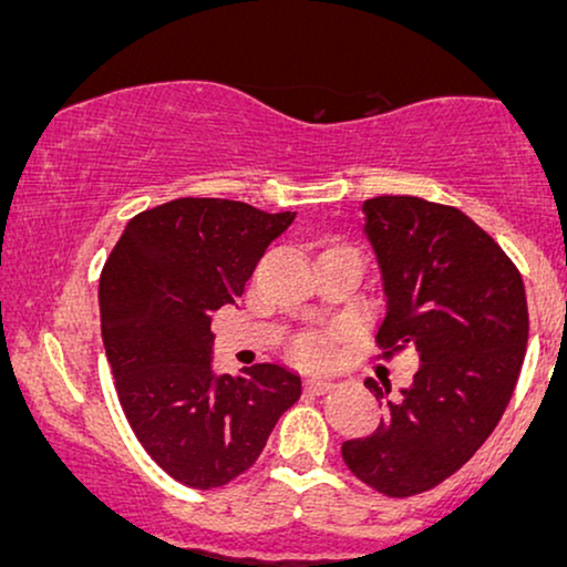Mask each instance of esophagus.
<instances>
[{"label":"esophagus","instance_id":"obj_1","mask_svg":"<svg viewBox=\"0 0 567 567\" xmlns=\"http://www.w3.org/2000/svg\"><path fill=\"white\" fill-rule=\"evenodd\" d=\"M303 385H307L309 393H327V391L332 389V381H327V379H309Z\"/></svg>","mask_w":567,"mask_h":567}]
</instances>
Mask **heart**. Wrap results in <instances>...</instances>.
I'll use <instances>...</instances> for the list:
<instances>
[{
	"label": "heart",
	"instance_id": "1",
	"mask_svg": "<svg viewBox=\"0 0 567 567\" xmlns=\"http://www.w3.org/2000/svg\"><path fill=\"white\" fill-rule=\"evenodd\" d=\"M297 355L299 360L309 365H317V363H324L327 358H330V338L322 332H311L307 338H301L297 344Z\"/></svg>",
	"mask_w": 567,
	"mask_h": 567
}]
</instances>
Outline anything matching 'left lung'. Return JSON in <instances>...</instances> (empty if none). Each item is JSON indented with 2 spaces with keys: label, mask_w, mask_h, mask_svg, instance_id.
<instances>
[{
  "label": "left lung",
  "mask_w": 567,
  "mask_h": 567,
  "mask_svg": "<svg viewBox=\"0 0 567 567\" xmlns=\"http://www.w3.org/2000/svg\"><path fill=\"white\" fill-rule=\"evenodd\" d=\"M365 235L379 258L385 317L375 334L383 360L414 348V383L383 401L371 437L342 442L350 473L389 498L424 494L471 461L519 381L529 311L519 268L461 209L420 196L363 202Z\"/></svg>",
  "instance_id": "obj_1"
}]
</instances>
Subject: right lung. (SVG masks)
Instances as JSON below:
<instances>
[{
  "instance_id": "right-lung-1",
  "label": "right lung",
  "mask_w": 567,
  "mask_h": 567,
  "mask_svg": "<svg viewBox=\"0 0 567 567\" xmlns=\"http://www.w3.org/2000/svg\"><path fill=\"white\" fill-rule=\"evenodd\" d=\"M293 223L245 202L184 196L130 219L100 276L114 389L145 453L184 486H227L258 461L301 379L276 363L212 373V311Z\"/></svg>"
}]
</instances>
